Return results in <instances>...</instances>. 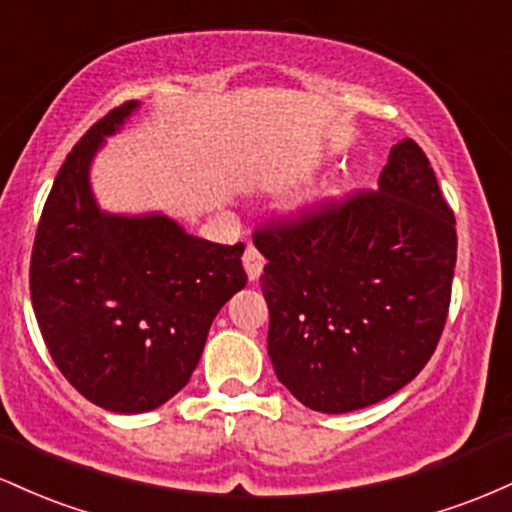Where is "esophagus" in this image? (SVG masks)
Here are the masks:
<instances>
[{"mask_svg":"<svg viewBox=\"0 0 512 512\" xmlns=\"http://www.w3.org/2000/svg\"><path fill=\"white\" fill-rule=\"evenodd\" d=\"M243 267H245V272H248V279L250 281L260 279V274H262V269H264V257H262V252L255 248V245H248V250H245Z\"/></svg>","mask_w":512,"mask_h":512,"instance_id":"esophagus-1","label":"esophagus"}]
</instances>
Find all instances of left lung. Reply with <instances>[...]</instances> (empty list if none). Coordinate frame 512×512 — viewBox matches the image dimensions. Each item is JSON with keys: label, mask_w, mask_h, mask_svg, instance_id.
Returning <instances> with one entry per match:
<instances>
[{"label": "left lung", "mask_w": 512, "mask_h": 512, "mask_svg": "<svg viewBox=\"0 0 512 512\" xmlns=\"http://www.w3.org/2000/svg\"><path fill=\"white\" fill-rule=\"evenodd\" d=\"M252 240L267 257V351L298 402L346 414L421 373L448 320L457 233L414 139L392 146L378 190L264 223Z\"/></svg>", "instance_id": "1"}]
</instances>
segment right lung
<instances>
[{
    "label": "right lung",
    "instance_id": "obj_1",
    "mask_svg": "<svg viewBox=\"0 0 512 512\" xmlns=\"http://www.w3.org/2000/svg\"><path fill=\"white\" fill-rule=\"evenodd\" d=\"M137 108H113L76 142L31 255V301L52 361L88 402L117 414H142L178 395L216 313L248 284L243 243H209L161 214L98 209L88 168Z\"/></svg>",
    "mask_w": 512,
    "mask_h": 512
}]
</instances>
